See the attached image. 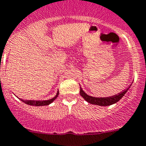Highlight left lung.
Masks as SVG:
<instances>
[{
    "label": "left lung",
    "instance_id": "1",
    "mask_svg": "<svg viewBox=\"0 0 146 146\" xmlns=\"http://www.w3.org/2000/svg\"><path fill=\"white\" fill-rule=\"evenodd\" d=\"M129 88L127 90H124L123 92H121L120 93H119L118 95H115V96H110V97L106 98H95L88 96V95H87L86 93L83 91V90L82 89L81 87H80V93L84 99L86 101H88V103H90V104H94V105L101 106H107L112 105V104H116L117 102H118V101L121 99V98L125 96V93L127 92Z\"/></svg>",
    "mask_w": 146,
    "mask_h": 146
}]
</instances>
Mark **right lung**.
I'll return each mask as SVG.
<instances>
[{
	"label": "right lung",
	"mask_w": 146,
	"mask_h": 146,
	"mask_svg": "<svg viewBox=\"0 0 146 146\" xmlns=\"http://www.w3.org/2000/svg\"><path fill=\"white\" fill-rule=\"evenodd\" d=\"M58 94H59V92H57V94L56 96L53 97V98L50 100H47V101H25V100H22L21 99V101H23L24 103L25 104H28V105H31V106H48L49 104H51L52 102H53L56 98L58 97Z\"/></svg>",
	"instance_id": "add662e5"
}]
</instances>
